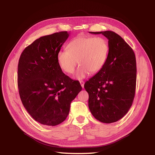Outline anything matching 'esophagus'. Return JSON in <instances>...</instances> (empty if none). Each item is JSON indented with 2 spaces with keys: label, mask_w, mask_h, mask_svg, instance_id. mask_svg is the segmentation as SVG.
Here are the masks:
<instances>
[{
  "label": "esophagus",
  "mask_w": 155,
  "mask_h": 155,
  "mask_svg": "<svg viewBox=\"0 0 155 155\" xmlns=\"http://www.w3.org/2000/svg\"><path fill=\"white\" fill-rule=\"evenodd\" d=\"M79 83H80L81 86L82 87V88H84V81H79Z\"/></svg>",
  "instance_id": "34e87169"
}]
</instances>
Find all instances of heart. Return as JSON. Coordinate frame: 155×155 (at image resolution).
Masks as SVG:
<instances>
[{
    "mask_svg": "<svg viewBox=\"0 0 155 155\" xmlns=\"http://www.w3.org/2000/svg\"><path fill=\"white\" fill-rule=\"evenodd\" d=\"M109 46L104 37L78 36L61 50L57 56L59 66L64 72L72 74L78 64L76 78H85L89 73L96 74L104 67L108 58Z\"/></svg>",
    "mask_w": 155,
    "mask_h": 155,
    "instance_id": "obj_1",
    "label": "heart"
}]
</instances>
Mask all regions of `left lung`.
Here are the masks:
<instances>
[{"label":"left lung","mask_w":155,"mask_h":155,"mask_svg":"<svg viewBox=\"0 0 155 155\" xmlns=\"http://www.w3.org/2000/svg\"><path fill=\"white\" fill-rule=\"evenodd\" d=\"M90 33L107 37L109 51L104 67L84 85L88 94L89 109L101 122H116L127 113L134 100L137 83L135 54L114 31Z\"/></svg>","instance_id":"8db88e82"}]
</instances>
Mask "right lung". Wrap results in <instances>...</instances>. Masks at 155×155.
Here are the masks:
<instances>
[{
	"label": "right lung",
	"mask_w": 155,
	"mask_h": 155,
	"mask_svg": "<svg viewBox=\"0 0 155 155\" xmlns=\"http://www.w3.org/2000/svg\"><path fill=\"white\" fill-rule=\"evenodd\" d=\"M69 36L60 31L36 39L18 60L17 83L23 105L39 123L55 126L69 114L70 104L82 87L65 75L57 56Z\"/></svg>",
	"instance_id": "obj_1"
}]
</instances>
